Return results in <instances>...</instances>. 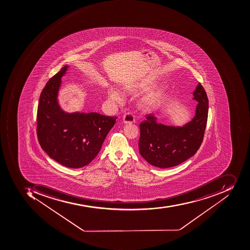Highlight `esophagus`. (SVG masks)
Masks as SVG:
<instances>
[{
  "instance_id": "esophagus-1",
  "label": "esophagus",
  "mask_w": 250,
  "mask_h": 250,
  "mask_svg": "<svg viewBox=\"0 0 250 250\" xmlns=\"http://www.w3.org/2000/svg\"><path fill=\"white\" fill-rule=\"evenodd\" d=\"M123 121H124L125 124H128V123H134L135 119H134V116L131 112H127V113L125 114Z\"/></svg>"
}]
</instances>
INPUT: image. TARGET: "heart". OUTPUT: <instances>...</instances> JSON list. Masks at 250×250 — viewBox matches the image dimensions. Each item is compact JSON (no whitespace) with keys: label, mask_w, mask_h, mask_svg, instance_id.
<instances>
[{"label":"heart","mask_w":250,"mask_h":250,"mask_svg":"<svg viewBox=\"0 0 250 250\" xmlns=\"http://www.w3.org/2000/svg\"><path fill=\"white\" fill-rule=\"evenodd\" d=\"M109 97L110 98L111 100L114 102H119L122 101L123 100V96L121 94L120 92L118 91L116 89H114V88H110L109 90ZM146 104H151L152 101L150 100V99H147L146 100Z\"/></svg>","instance_id":"b5f03b06"}]
</instances>
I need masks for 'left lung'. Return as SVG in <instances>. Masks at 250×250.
<instances>
[{
  "instance_id": "left-lung-1",
  "label": "left lung",
  "mask_w": 250,
  "mask_h": 250,
  "mask_svg": "<svg viewBox=\"0 0 250 250\" xmlns=\"http://www.w3.org/2000/svg\"><path fill=\"white\" fill-rule=\"evenodd\" d=\"M193 95L198 103L195 116L183 127L157 123L152 114L140 124L139 153L146 162L160 168H169L182 164L198 151L206 127L208 99L200 83Z\"/></svg>"
}]
</instances>
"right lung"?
<instances>
[{
    "label": "right lung",
    "instance_id": "obj_1",
    "mask_svg": "<svg viewBox=\"0 0 250 250\" xmlns=\"http://www.w3.org/2000/svg\"><path fill=\"white\" fill-rule=\"evenodd\" d=\"M68 66L61 69L40 94L37 109V136L42 148L51 158L68 168H81L97 157L116 116L97 113H67L57 97Z\"/></svg>",
    "mask_w": 250,
    "mask_h": 250
}]
</instances>
